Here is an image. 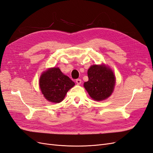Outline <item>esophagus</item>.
Instances as JSON below:
<instances>
[{
    "label": "esophagus",
    "mask_w": 153,
    "mask_h": 153,
    "mask_svg": "<svg viewBox=\"0 0 153 153\" xmlns=\"http://www.w3.org/2000/svg\"><path fill=\"white\" fill-rule=\"evenodd\" d=\"M76 82L78 85H80L82 83V80L80 79V78H78V79L76 80Z\"/></svg>",
    "instance_id": "1"
}]
</instances>
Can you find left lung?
Segmentation results:
<instances>
[{"instance_id": "1", "label": "left lung", "mask_w": 153, "mask_h": 153, "mask_svg": "<svg viewBox=\"0 0 153 153\" xmlns=\"http://www.w3.org/2000/svg\"><path fill=\"white\" fill-rule=\"evenodd\" d=\"M87 75L89 80L84 85L92 99L102 101L112 94L115 79L114 73L109 68L93 65L88 69Z\"/></svg>"}]
</instances>
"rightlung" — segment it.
Segmentation results:
<instances>
[{
	"label": "right lung",
	"instance_id": "1",
	"mask_svg": "<svg viewBox=\"0 0 153 153\" xmlns=\"http://www.w3.org/2000/svg\"><path fill=\"white\" fill-rule=\"evenodd\" d=\"M75 85L68 76L58 68H50L41 75L39 86L45 98L50 102H61L67 92Z\"/></svg>",
	"mask_w": 153,
	"mask_h": 153
}]
</instances>
